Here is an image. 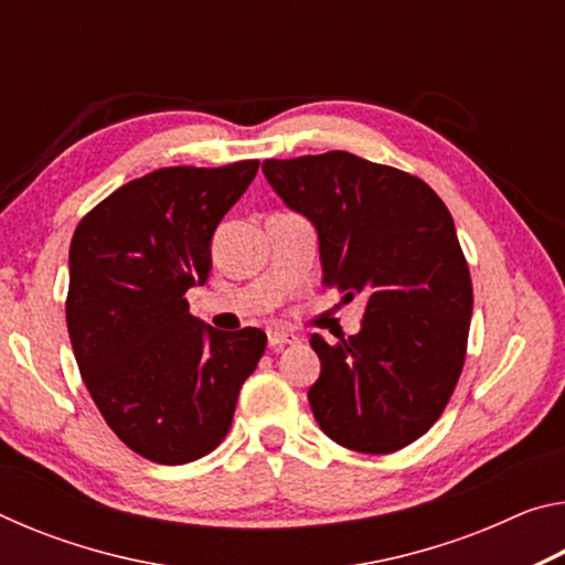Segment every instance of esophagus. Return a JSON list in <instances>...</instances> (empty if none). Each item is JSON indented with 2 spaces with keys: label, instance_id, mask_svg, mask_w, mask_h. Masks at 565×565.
Returning a JSON list of instances; mask_svg holds the SVG:
<instances>
[{
  "label": "esophagus",
  "instance_id": "34e87169",
  "mask_svg": "<svg viewBox=\"0 0 565 565\" xmlns=\"http://www.w3.org/2000/svg\"><path fill=\"white\" fill-rule=\"evenodd\" d=\"M299 339L294 337V333H284V331H269V347L274 351H279L284 347H289V343H296Z\"/></svg>",
  "mask_w": 565,
  "mask_h": 565
}]
</instances>
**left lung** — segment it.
Instances as JSON below:
<instances>
[{
	"instance_id": "obj_1",
	"label": "left lung",
	"mask_w": 565,
	"mask_h": 565,
	"mask_svg": "<svg viewBox=\"0 0 565 565\" xmlns=\"http://www.w3.org/2000/svg\"><path fill=\"white\" fill-rule=\"evenodd\" d=\"M262 169L317 226L321 284L347 301L366 296L356 337H311L313 416L351 451H401L441 418L466 361L473 286L451 212L424 179L349 151Z\"/></svg>"
}]
</instances>
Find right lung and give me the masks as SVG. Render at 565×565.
<instances>
[{"mask_svg":"<svg viewBox=\"0 0 565 565\" xmlns=\"http://www.w3.org/2000/svg\"><path fill=\"white\" fill-rule=\"evenodd\" d=\"M256 169V159L157 169L74 228L64 309L76 366L111 431L154 463L214 451L264 356L262 329L204 327L186 301L212 269L218 222Z\"/></svg>","mask_w":565,"mask_h":565,"instance_id":"obj_1","label":"right lung"}]
</instances>
